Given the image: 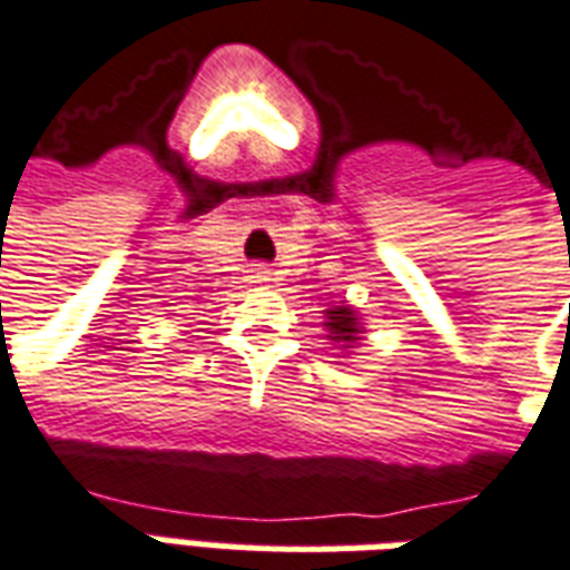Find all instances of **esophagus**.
Wrapping results in <instances>:
<instances>
[{"label":"esophagus","mask_w":570,"mask_h":570,"mask_svg":"<svg viewBox=\"0 0 570 570\" xmlns=\"http://www.w3.org/2000/svg\"><path fill=\"white\" fill-rule=\"evenodd\" d=\"M253 277H256V281H268V272H265V268H256V274H253Z\"/></svg>","instance_id":"obj_1"}]
</instances>
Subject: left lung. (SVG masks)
Masks as SVG:
<instances>
[{
  "instance_id": "8db88e82",
  "label": "left lung",
  "mask_w": 570,
  "mask_h": 570,
  "mask_svg": "<svg viewBox=\"0 0 570 570\" xmlns=\"http://www.w3.org/2000/svg\"><path fill=\"white\" fill-rule=\"evenodd\" d=\"M326 314V338L335 342V345L351 347L360 342V333H363V326H360V314L351 305H333V308L323 311Z\"/></svg>"
}]
</instances>
